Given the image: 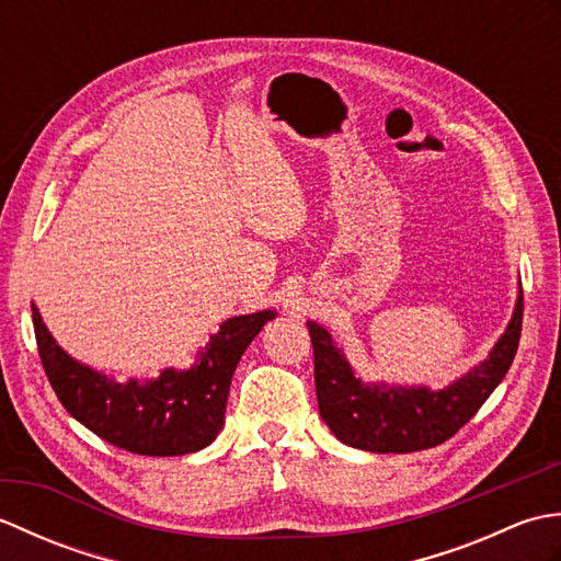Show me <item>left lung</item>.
<instances>
[{
    "instance_id": "left-lung-1",
    "label": "left lung",
    "mask_w": 561,
    "mask_h": 561,
    "mask_svg": "<svg viewBox=\"0 0 561 561\" xmlns=\"http://www.w3.org/2000/svg\"><path fill=\"white\" fill-rule=\"evenodd\" d=\"M523 323V291L490 356L444 390L364 383L330 332L308 323L313 342L320 416L342 444L371 453H412L444 444L468 424L514 364Z\"/></svg>"
}]
</instances>
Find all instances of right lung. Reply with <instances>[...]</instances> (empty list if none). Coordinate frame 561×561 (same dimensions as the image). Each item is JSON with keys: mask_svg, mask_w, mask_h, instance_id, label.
I'll use <instances>...</instances> for the list:
<instances>
[{"mask_svg": "<svg viewBox=\"0 0 561 561\" xmlns=\"http://www.w3.org/2000/svg\"><path fill=\"white\" fill-rule=\"evenodd\" d=\"M31 311L41 362L57 400L89 432L139 456H185L217 438L236 366L262 325L277 316L260 311L229 318L187 371L165 368L147 383L135 378L117 383L71 359L47 332L35 304Z\"/></svg>", "mask_w": 561, "mask_h": 561, "instance_id": "right-lung-1", "label": "right lung"}]
</instances>
